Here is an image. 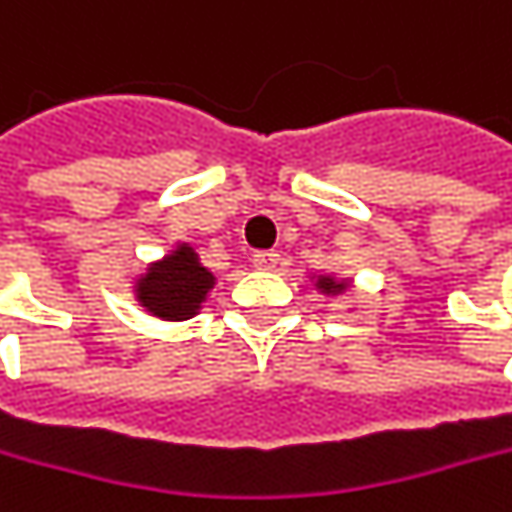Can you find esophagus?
Listing matches in <instances>:
<instances>
[{
	"mask_svg": "<svg viewBox=\"0 0 512 512\" xmlns=\"http://www.w3.org/2000/svg\"><path fill=\"white\" fill-rule=\"evenodd\" d=\"M253 265L259 270H273L279 265V250H262L253 256Z\"/></svg>",
	"mask_w": 512,
	"mask_h": 512,
	"instance_id": "esophagus-1",
	"label": "esophagus"
}]
</instances>
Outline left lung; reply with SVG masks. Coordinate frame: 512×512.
Instances as JSON below:
<instances>
[{
  "label": "left lung",
  "mask_w": 512,
  "mask_h": 512,
  "mask_svg": "<svg viewBox=\"0 0 512 512\" xmlns=\"http://www.w3.org/2000/svg\"><path fill=\"white\" fill-rule=\"evenodd\" d=\"M317 291L328 296H337L348 291V279H337V276H317Z\"/></svg>",
  "instance_id": "left-lung-1"
}]
</instances>
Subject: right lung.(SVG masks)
<instances>
[{
    "instance_id": "add662e5",
    "label": "right lung",
    "mask_w": 512,
    "mask_h": 512,
    "mask_svg": "<svg viewBox=\"0 0 512 512\" xmlns=\"http://www.w3.org/2000/svg\"><path fill=\"white\" fill-rule=\"evenodd\" d=\"M213 285L216 276L201 265L190 244H175V250L135 279V299L152 317L181 322L201 311Z\"/></svg>"
}]
</instances>
